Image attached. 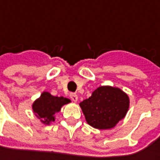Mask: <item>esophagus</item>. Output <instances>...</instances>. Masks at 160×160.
Returning a JSON list of instances; mask_svg holds the SVG:
<instances>
[{
    "mask_svg": "<svg viewBox=\"0 0 160 160\" xmlns=\"http://www.w3.org/2000/svg\"><path fill=\"white\" fill-rule=\"evenodd\" d=\"M70 97H71V98H72V100L73 102H77L78 99H79V98H78V95H76L75 93H72L70 95Z\"/></svg>",
    "mask_w": 160,
    "mask_h": 160,
    "instance_id": "obj_1",
    "label": "esophagus"
}]
</instances>
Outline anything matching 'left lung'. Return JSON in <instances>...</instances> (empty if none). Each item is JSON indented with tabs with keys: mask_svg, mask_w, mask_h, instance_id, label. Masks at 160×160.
Here are the masks:
<instances>
[{
	"mask_svg": "<svg viewBox=\"0 0 160 160\" xmlns=\"http://www.w3.org/2000/svg\"><path fill=\"white\" fill-rule=\"evenodd\" d=\"M87 122L93 128L109 130L122 121L130 107L129 96L121 88L100 86L80 103Z\"/></svg>",
	"mask_w": 160,
	"mask_h": 160,
	"instance_id": "obj_1",
	"label": "left lung"
}]
</instances>
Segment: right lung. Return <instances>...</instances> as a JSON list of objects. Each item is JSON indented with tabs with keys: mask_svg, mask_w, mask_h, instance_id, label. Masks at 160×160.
Listing matches in <instances>:
<instances>
[{
	"mask_svg": "<svg viewBox=\"0 0 160 160\" xmlns=\"http://www.w3.org/2000/svg\"><path fill=\"white\" fill-rule=\"evenodd\" d=\"M71 102L69 98L55 97L49 92L44 91L32 104V110L42 123L50 125L55 121V114L60 112L64 105Z\"/></svg>",
	"mask_w": 160,
	"mask_h": 160,
	"instance_id": "obj_1",
	"label": "right lung"
}]
</instances>
